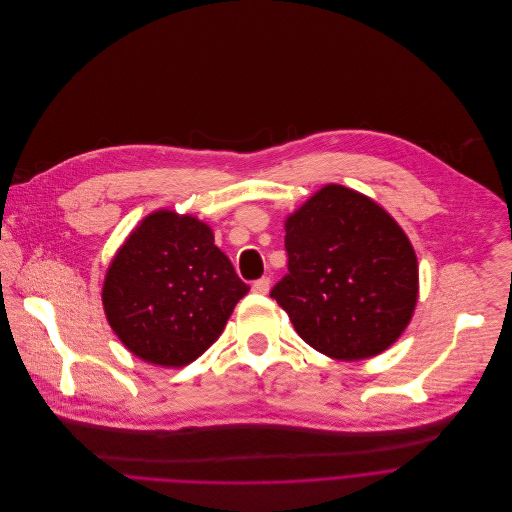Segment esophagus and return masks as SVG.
Here are the masks:
<instances>
[{"label": "esophagus", "mask_w": 512, "mask_h": 512, "mask_svg": "<svg viewBox=\"0 0 512 512\" xmlns=\"http://www.w3.org/2000/svg\"><path fill=\"white\" fill-rule=\"evenodd\" d=\"M252 290H254L256 294H268V290H270V278H268V276H262V278L254 280Z\"/></svg>", "instance_id": "1"}]
</instances>
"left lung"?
I'll return each mask as SVG.
<instances>
[{"label": "left lung", "instance_id": "obj_1", "mask_svg": "<svg viewBox=\"0 0 512 512\" xmlns=\"http://www.w3.org/2000/svg\"><path fill=\"white\" fill-rule=\"evenodd\" d=\"M288 272L270 296L323 355H379L410 323L418 300L416 252L369 197L327 185L286 220Z\"/></svg>", "mask_w": 512, "mask_h": 512}]
</instances>
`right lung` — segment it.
<instances>
[{
    "label": "right lung",
    "instance_id": "add662e5",
    "mask_svg": "<svg viewBox=\"0 0 512 512\" xmlns=\"http://www.w3.org/2000/svg\"><path fill=\"white\" fill-rule=\"evenodd\" d=\"M248 290L206 224L157 212L117 252L102 286V304L109 325L133 355L183 367L222 335Z\"/></svg>",
    "mask_w": 512,
    "mask_h": 512
}]
</instances>
